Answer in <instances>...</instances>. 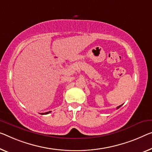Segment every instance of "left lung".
Here are the masks:
<instances>
[{
    "label": "left lung",
    "mask_w": 152,
    "mask_h": 152,
    "mask_svg": "<svg viewBox=\"0 0 152 152\" xmlns=\"http://www.w3.org/2000/svg\"><path fill=\"white\" fill-rule=\"evenodd\" d=\"M122 105H123V104H122ZM122 105H120V106H118V107H117V109H119V108H120V107H122Z\"/></svg>",
    "instance_id": "left-lung-1"
}]
</instances>
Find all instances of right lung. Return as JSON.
Wrapping results in <instances>:
<instances>
[{
  "instance_id": "right-lung-1",
  "label": "right lung",
  "mask_w": 152,
  "mask_h": 152,
  "mask_svg": "<svg viewBox=\"0 0 152 152\" xmlns=\"http://www.w3.org/2000/svg\"><path fill=\"white\" fill-rule=\"evenodd\" d=\"M51 113V111L46 112V113H42L41 114H42V115H45V114H48V113Z\"/></svg>"
}]
</instances>
